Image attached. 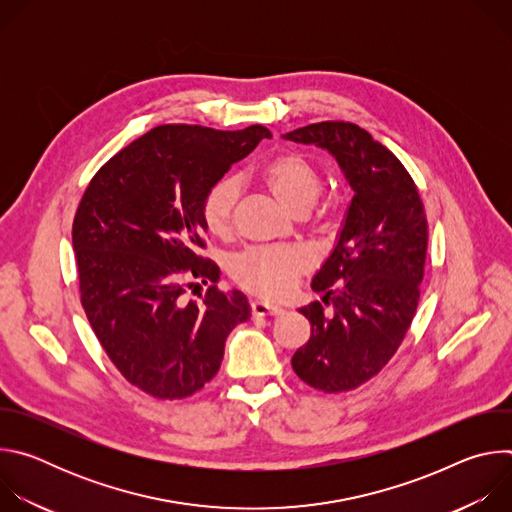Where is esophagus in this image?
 <instances>
[{
    "mask_svg": "<svg viewBox=\"0 0 512 512\" xmlns=\"http://www.w3.org/2000/svg\"><path fill=\"white\" fill-rule=\"evenodd\" d=\"M251 312H253V316H279L283 312V308L255 300V302H251Z\"/></svg>",
    "mask_w": 512,
    "mask_h": 512,
    "instance_id": "esophagus-1",
    "label": "esophagus"
}]
</instances>
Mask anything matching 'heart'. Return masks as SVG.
Listing matches in <instances>:
<instances>
[{"label":"heart","mask_w":512,"mask_h":512,"mask_svg":"<svg viewBox=\"0 0 512 512\" xmlns=\"http://www.w3.org/2000/svg\"><path fill=\"white\" fill-rule=\"evenodd\" d=\"M257 178L291 214L308 212L322 190L320 172L312 162L296 152H281L269 158L259 168ZM235 198L237 184L231 178H221L206 190L202 198V221L210 235H229ZM320 218L322 229H330L334 225V206L328 204ZM308 265V255L298 247H265L247 249L235 255L231 259L229 273L237 285L251 291V294L279 300L294 289Z\"/></svg>","instance_id":"heart-1"}]
</instances>
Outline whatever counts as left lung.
Wrapping results in <instances>:
<instances>
[{"mask_svg": "<svg viewBox=\"0 0 512 512\" xmlns=\"http://www.w3.org/2000/svg\"><path fill=\"white\" fill-rule=\"evenodd\" d=\"M328 150L354 190L338 243L312 281L320 302L300 308L310 340L291 367L310 387L342 393L373 379L401 346L419 302L427 218L405 166L369 131L322 121L283 135Z\"/></svg>", "mask_w": 512, "mask_h": 512, "instance_id": "left-lung-1", "label": "left lung"}]
</instances>
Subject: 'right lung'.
Masks as SVG:
<instances>
[{
    "label": "right lung",
    "instance_id": "1",
    "mask_svg": "<svg viewBox=\"0 0 512 512\" xmlns=\"http://www.w3.org/2000/svg\"><path fill=\"white\" fill-rule=\"evenodd\" d=\"M263 137V125L154 127L103 164L81 198L72 223L81 304L117 371L143 393L174 401L200 391L251 316L200 255L202 198ZM190 278L213 283L200 305L181 298Z\"/></svg>",
    "mask_w": 512,
    "mask_h": 512
}]
</instances>
